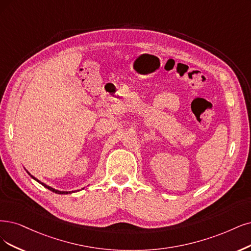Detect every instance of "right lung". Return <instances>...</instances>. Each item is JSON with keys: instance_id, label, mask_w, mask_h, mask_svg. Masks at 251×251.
<instances>
[{"instance_id": "obj_1", "label": "right lung", "mask_w": 251, "mask_h": 251, "mask_svg": "<svg viewBox=\"0 0 251 251\" xmlns=\"http://www.w3.org/2000/svg\"><path fill=\"white\" fill-rule=\"evenodd\" d=\"M27 174H29V175L31 176V177H32L34 180H36L37 182L40 183L41 185H43V186H44L45 188H48L49 190H50V191H52V192H54V193H58V194H67V193H71V192H73V191H60V190H57V189H53L52 187H50V186H48V185H46V184H44V183L40 182L38 179H36L35 177H33V176H32V175L29 173V172H27Z\"/></svg>"}]
</instances>
